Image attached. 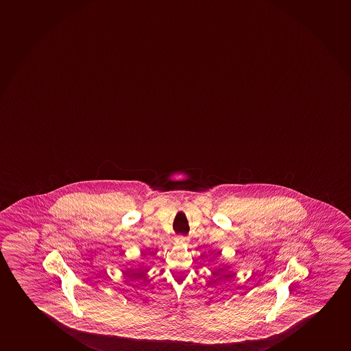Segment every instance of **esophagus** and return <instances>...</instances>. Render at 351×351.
Here are the masks:
<instances>
[{
  "label": "esophagus",
  "mask_w": 351,
  "mask_h": 351,
  "mask_svg": "<svg viewBox=\"0 0 351 351\" xmlns=\"http://www.w3.org/2000/svg\"><path fill=\"white\" fill-rule=\"evenodd\" d=\"M178 241L184 243V242H185V239L182 238V237H178Z\"/></svg>",
  "instance_id": "obj_1"
}]
</instances>
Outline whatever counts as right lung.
<instances>
[{"label": "right lung", "instance_id": "obj_1", "mask_svg": "<svg viewBox=\"0 0 351 351\" xmlns=\"http://www.w3.org/2000/svg\"><path fill=\"white\" fill-rule=\"evenodd\" d=\"M139 270H141V269H138V271H139ZM132 273V274H131V276H133V278H137V276H141V274H143V273Z\"/></svg>", "mask_w": 351, "mask_h": 351}]
</instances>
